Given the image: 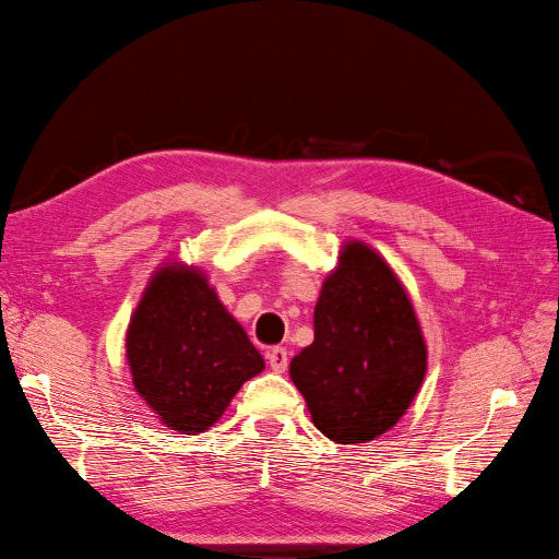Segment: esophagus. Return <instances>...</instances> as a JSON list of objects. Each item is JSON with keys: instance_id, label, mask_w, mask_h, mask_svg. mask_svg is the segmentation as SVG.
Listing matches in <instances>:
<instances>
[{"instance_id": "34e87169", "label": "esophagus", "mask_w": 559, "mask_h": 559, "mask_svg": "<svg viewBox=\"0 0 559 559\" xmlns=\"http://www.w3.org/2000/svg\"><path fill=\"white\" fill-rule=\"evenodd\" d=\"M267 362H270L272 371L285 373V369H287V365H289V354H287V349H285V347H272V349L267 352Z\"/></svg>"}]
</instances>
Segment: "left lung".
Listing matches in <instances>:
<instances>
[{
	"mask_svg": "<svg viewBox=\"0 0 559 559\" xmlns=\"http://www.w3.org/2000/svg\"><path fill=\"white\" fill-rule=\"evenodd\" d=\"M427 373L414 302L391 265L347 241L313 309V343L289 362L316 429L338 444L380 438L412 407Z\"/></svg>",
	"mask_w": 559,
	"mask_h": 559,
	"instance_id": "obj_1",
	"label": "left lung"
}]
</instances>
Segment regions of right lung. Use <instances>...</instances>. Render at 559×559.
Here are the masks:
<instances>
[{
  "label": "right lung",
  "instance_id": "obj_1",
  "mask_svg": "<svg viewBox=\"0 0 559 559\" xmlns=\"http://www.w3.org/2000/svg\"><path fill=\"white\" fill-rule=\"evenodd\" d=\"M126 360L145 405L173 431H207L265 360L203 270L168 259L132 311Z\"/></svg>",
  "mask_w": 559,
  "mask_h": 559
}]
</instances>
